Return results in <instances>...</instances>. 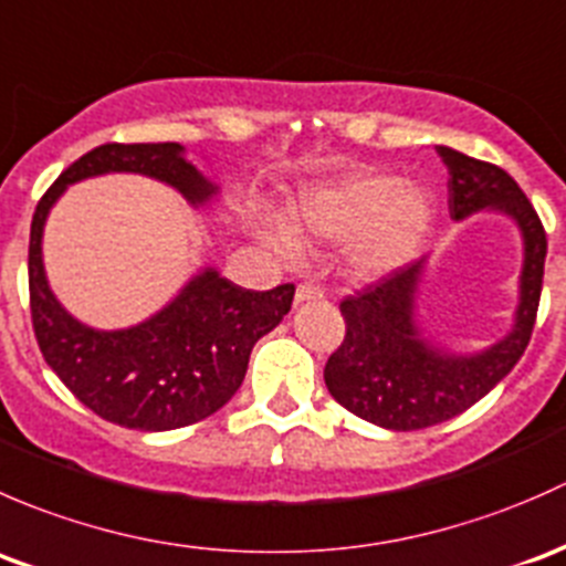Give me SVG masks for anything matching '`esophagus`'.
<instances>
[{
  "label": "esophagus",
  "mask_w": 566,
  "mask_h": 566,
  "mask_svg": "<svg viewBox=\"0 0 566 566\" xmlns=\"http://www.w3.org/2000/svg\"><path fill=\"white\" fill-rule=\"evenodd\" d=\"M294 300H296V305H300V302L324 300V291L318 289V285H313V283H300V285H296V294H294Z\"/></svg>",
  "instance_id": "34e87169"
}]
</instances>
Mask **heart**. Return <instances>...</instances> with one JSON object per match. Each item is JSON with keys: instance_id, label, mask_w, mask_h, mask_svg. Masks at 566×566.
I'll use <instances>...</instances> for the list:
<instances>
[{"instance_id": "1", "label": "heart", "mask_w": 566, "mask_h": 566, "mask_svg": "<svg viewBox=\"0 0 566 566\" xmlns=\"http://www.w3.org/2000/svg\"><path fill=\"white\" fill-rule=\"evenodd\" d=\"M433 207L417 185L392 174H348L296 196L291 220L296 231L324 242H346V264L354 275H392L411 261L430 229ZM283 220H261L259 237L281 259H300L302 240Z\"/></svg>"}]
</instances>
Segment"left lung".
I'll use <instances>...</instances> for the list:
<instances>
[{"mask_svg": "<svg viewBox=\"0 0 566 566\" xmlns=\"http://www.w3.org/2000/svg\"><path fill=\"white\" fill-rule=\"evenodd\" d=\"M436 153L450 171L452 220L493 209L521 229V300L515 324L499 343L476 354H450L424 340L417 324L424 259L346 296L340 302L346 337L326 359V389L343 409L387 430L430 428L485 398L526 352L543 294L547 240L526 193L493 163L450 147H436Z\"/></svg>", "mask_w": 566, "mask_h": 566, "instance_id": "8db88e82", "label": "left lung"}]
</instances>
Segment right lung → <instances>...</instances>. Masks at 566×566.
Masks as SVG:
<instances>
[{
    "mask_svg": "<svg viewBox=\"0 0 566 566\" xmlns=\"http://www.w3.org/2000/svg\"><path fill=\"white\" fill-rule=\"evenodd\" d=\"M101 174H144L193 207L218 196L182 144H103L60 174L40 198L29 231V307L38 346L62 384L97 417L133 430H174L223 409L240 389L255 340L291 311L294 285L250 291L203 266L147 322L95 329L73 318L43 266V229L67 185Z\"/></svg>",
    "mask_w": 566,
    "mask_h": 566,
    "instance_id": "add662e5",
    "label": "right lung"
}]
</instances>
